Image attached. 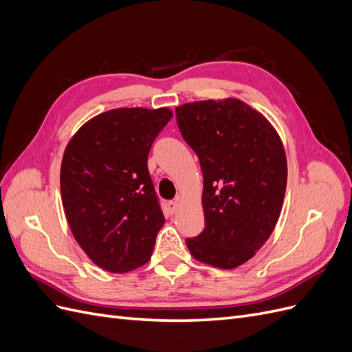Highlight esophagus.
Instances as JSON below:
<instances>
[{"label": "esophagus", "instance_id": "34e87169", "mask_svg": "<svg viewBox=\"0 0 352 352\" xmlns=\"http://www.w3.org/2000/svg\"><path fill=\"white\" fill-rule=\"evenodd\" d=\"M167 208H168V211L173 214V212H176V210L179 208V201H177V199L168 201V202H167Z\"/></svg>", "mask_w": 352, "mask_h": 352}]
</instances>
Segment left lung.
<instances>
[{
    "instance_id": "1",
    "label": "left lung",
    "mask_w": 352,
    "mask_h": 352,
    "mask_svg": "<svg viewBox=\"0 0 352 352\" xmlns=\"http://www.w3.org/2000/svg\"><path fill=\"white\" fill-rule=\"evenodd\" d=\"M176 120L204 176L206 228L186 245L198 261L235 269L278 223L287 177L282 141L263 114L235 98L184 104Z\"/></svg>"
}]
</instances>
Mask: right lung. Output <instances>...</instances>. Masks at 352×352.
Wrapping results in <instances>:
<instances>
[{"instance_id": "1", "label": "right lung", "mask_w": 352, "mask_h": 352, "mask_svg": "<svg viewBox=\"0 0 352 352\" xmlns=\"http://www.w3.org/2000/svg\"><path fill=\"white\" fill-rule=\"evenodd\" d=\"M173 114L116 109L85 123L61 162L60 188L74 239L101 269L123 273L151 257L164 216L148 154Z\"/></svg>"}]
</instances>
